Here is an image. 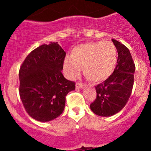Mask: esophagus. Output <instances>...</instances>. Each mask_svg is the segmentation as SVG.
Returning <instances> with one entry per match:
<instances>
[{"instance_id":"obj_1","label":"esophagus","mask_w":151,"mask_h":151,"mask_svg":"<svg viewBox=\"0 0 151 151\" xmlns=\"http://www.w3.org/2000/svg\"><path fill=\"white\" fill-rule=\"evenodd\" d=\"M75 86H76V89H81V88L83 87V84L81 83H76Z\"/></svg>"}]
</instances>
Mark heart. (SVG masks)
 Wrapping results in <instances>:
<instances>
[{
    "mask_svg": "<svg viewBox=\"0 0 151 151\" xmlns=\"http://www.w3.org/2000/svg\"><path fill=\"white\" fill-rule=\"evenodd\" d=\"M117 59L118 52L112 42H96L74 47L71 57L65 58L63 67L70 80L75 79L83 67L85 77L98 83L106 80L112 74Z\"/></svg>",
    "mask_w": 151,
    "mask_h": 151,
    "instance_id": "1",
    "label": "heart"
}]
</instances>
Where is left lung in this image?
<instances>
[{
	"label": "left lung",
	"mask_w": 151,
	"mask_h": 151,
	"mask_svg": "<svg viewBox=\"0 0 151 151\" xmlns=\"http://www.w3.org/2000/svg\"><path fill=\"white\" fill-rule=\"evenodd\" d=\"M112 40L118 50L117 65L109 78L96 86V99L90 106L96 115L101 117L120 112L127 103L134 85L135 65L130 51L118 41Z\"/></svg>",
	"instance_id": "1"
}]
</instances>
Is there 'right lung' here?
Wrapping results in <instances>:
<instances>
[{"label":"right lung","mask_w":151,"mask_h":151,"mask_svg":"<svg viewBox=\"0 0 151 151\" xmlns=\"http://www.w3.org/2000/svg\"><path fill=\"white\" fill-rule=\"evenodd\" d=\"M66 52L57 42L37 47L26 57L19 71V96L33 119L48 122L64 110L66 96L75 83L63 77Z\"/></svg>","instance_id":"1"}]
</instances>
